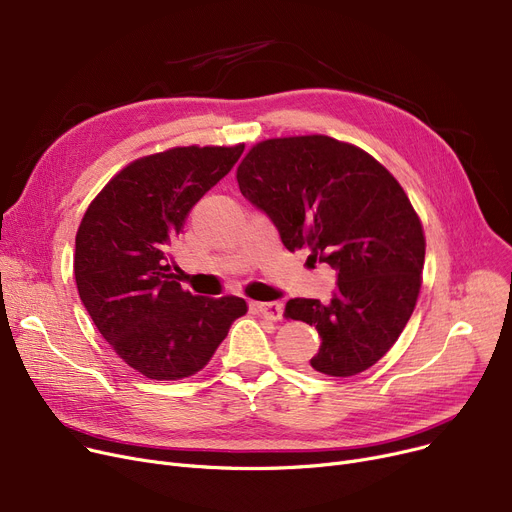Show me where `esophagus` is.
Masks as SVG:
<instances>
[{
	"instance_id": "34e87169",
	"label": "esophagus",
	"mask_w": 512,
	"mask_h": 512,
	"mask_svg": "<svg viewBox=\"0 0 512 512\" xmlns=\"http://www.w3.org/2000/svg\"><path fill=\"white\" fill-rule=\"evenodd\" d=\"M253 307H255L257 313H261L263 317L272 319V321L282 319V313H284L282 303H253Z\"/></svg>"
}]
</instances>
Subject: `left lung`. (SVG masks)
<instances>
[{
  "instance_id": "8db88e82",
  "label": "left lung",
  "mask_w": 512,
  "mask_h": 512,
  "mask_svg": "<svg viewBox=\"0 0 512 512\" xmlns=\"http://www.w3.org/2000/svg\"><path fill=\"white\" fill-rule=\"evenodd\" d=\"M236 180L290 253L307 249L338 270L328 305L290 299L284 309L321 336L313 371L348 378L378 363L411 319L425 261L423 226L398 180L367 151L326 134L253 145Z\"/></svg>"
}]
</instances>
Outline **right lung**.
Returning a JSON list of instances; mask_svg holds the SVG:
<instances>
[{"label": "right lung", "mask_w": 512, "mask_h": 512, "mask_svg": "<svg viewBox=\"0 0 512 512\" xmlns=\"http://www.w3.org/2000/svg\"><path fill=\"white\" fill-rule=\"evenodd\" d=\"M245 151L172 147L130 161L87 207L76 232L74 278L80 301L114 353L149 380L201 371L232 321L240 297H197L170 274V247L188 211Z\"/></svg>", "instance_id": "right-lung-1"}]
</instances>
